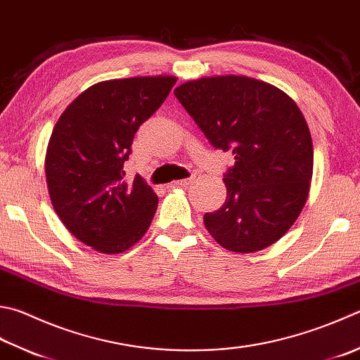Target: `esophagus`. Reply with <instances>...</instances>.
<instances>
[{
	"mask_svg": "<svg viewBox=\"0 0 360 360\" xmlns=\"http://www.w3.org/2000/svg\"><path fill=\"white\" fill-rule=\"evenodd\" d=\"M191 180H193V177H189V179H181V180H177V181H174L172 183V185L174 186H188L189 185V183H191Z\"/></svg>",
	"mask_w": 360,
	"mask_h": 360,
	"instance_id": "esophagus-1",
	"label": "esophagus"
}]
</instances>
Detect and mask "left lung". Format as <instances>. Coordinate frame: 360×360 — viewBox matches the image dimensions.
I'll return each instance as SVG.
<instances>
[{"label": "left lung", "instance_id": "1", "mask_svg": "<svg viewBox=\"0 0 360 360\" xmlns=\"http://www.w3.org/2000/svg\"><path fill=\"white\" fill-rule=\"evenodd\" d=\"M174 94L210 144L235 155L226 202L203 216L208 232L241 254L276 243L300 216L314 172L300 108L277 87L236 75L188 81Z\"/></svg>", "mask_w": 360, "mask_h": 360}]
</instances>
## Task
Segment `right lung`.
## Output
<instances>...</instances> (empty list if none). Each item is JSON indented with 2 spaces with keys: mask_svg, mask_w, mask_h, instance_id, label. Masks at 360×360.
<instances>
[{
  "mask_svg": "<svg viewBox=\"0 0 360 360\" xmlns=\"http://www.w3.org/2000/svg\"><path fill=\"white\" fill-rule=\"evenodd\" d=\"M174 77L103 81L75 98L59 117L45 174L59 219L103 254L133 246L147 232L158 198L136 175L125 179L139 127L165 103Z\"/></svg>",
  "mask_w": 360,
  "mask_h": 360,
  "instance_id": "1",
  "label": "right lung"
}]
</instances>
